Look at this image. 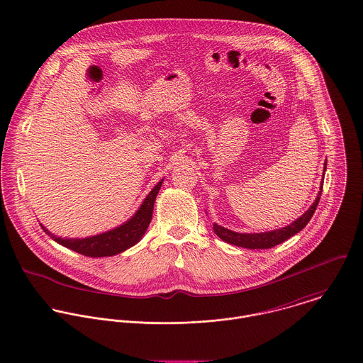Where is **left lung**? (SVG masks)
Wrapping results in <instances>:
<instances>
[{
    "label": "left lung",
    "instance_id": "left-lung-1",
    "mask_svg": "<svg viewBox=\"0 0 363 363\" xmlns=\"http://www.w3.org/2000/svg\"><path fill=\"white\" fill-rule=\"evenodd\" d=\"M325 166H327V162L324 163V172H325ZM321 193H323V183H321L318 196H317L315 201L311 204V207L299 219L292 222L289 226H285V228H281V229H277V230H271V232H265V233H238V232L229 230L226 228H222V226L213 223V232L223 242L239 246V247L271 249V247L288 240L289 238H292L294 235L301 232L309 223L315 208L318 206Z\"/></svg>",
    "mask_w": 363,
    "mask_h": 363
}]
</instances>
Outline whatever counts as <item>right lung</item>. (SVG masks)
Returning a JSON list of instances; mask_svg holds the SVG:
<instances>
[{"label": "right lung", "instance_id": "add662e5", "mask_svg": "<svg viewBox=\"0 0 363 363\" xmlns=\"http://www.w3.org/2000/svg\"><path fill=\"white\" fill-rule=\"evenodd\" d=\"M163 180H160L152 191L148 194L143 206L137 211V213L124 225L120 228H116L113 230L104 232L102 235L85 238V239H61L55 238L52 233H50L45 226L43 230L52 238L57 243L61 246L71 249L82 256L86 257H107V256H114L118 255L128 247L134 246L145 233L148 229L151 219H152V212H154V204H155L156 196L160 190Z\"/></svg>", "mask_w": 363, "mask_h": 363}]
</instances>
